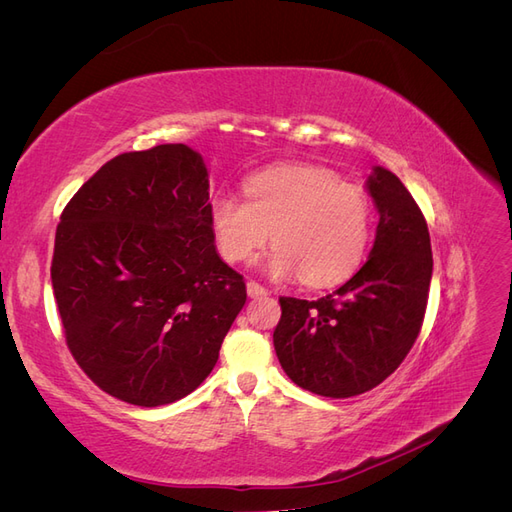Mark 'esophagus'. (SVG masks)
I'll return each instance as SVG.
<instances>
[{
    "instance_id": "obj_1",
    "label": "esophagus",
    "mask_w": 512,
    "mask_h": 512,
    "mask_svg": "<svg viewBox=\"0 0 512 512\" xmlns=\"http://www.w3.org/2000/svg\"><path fill=\"white\" fill-rule=\"evenodd\" d=\"M247 294H250L252 299H256V297H265V294H267V288H262L258 282H247Z\"/></svg>"
}]
</instances>
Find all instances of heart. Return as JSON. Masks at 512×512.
<instances>
[{
    "mask_svg": "<svg viewBox=\"0 0 512 512\" xmlns=\"http://www.w3.org/2000/svg\"><path fill=\"white\" fill-rule=\"evenodd\" d=\"M245 200L215 194L209 226L228 262H243L269 239L267 271L301 275L314 288L333 286L359 267L371 230L367 194L327 168L277 164L243 181Z\"/></svg>",
    "mask_w": 512,
    "mask_h": 512,
    "instance_id": "heart-1",
    "label": "heart"
}]
</instances>
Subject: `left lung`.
<instances>
[{
  "label": "left lung",
  "instance_id": "left-lung-1",
  "mask_svg": "<svg viewBox=\"0 0 512 512\" xmlns=\"http://www.w3.org/2000/svg\"><path fill=\"white\" fill-rule=\"evenodd\" d=\"M365 185L380 215L365 265L318 301L280 297L273 331L286 376L322 397H354L389 378L425 318L433 258L423 213L391 170L374 166Z\"/></svg>",
  "mask_w": 512,
  "mask_h": 512
}]
</instances>
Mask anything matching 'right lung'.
<instances>
[{
  "label": "right lung",
  "instance_id": "add662e5",
  "mask_svg": "<svg viewBox=\"0 0 512 512\" xmlns=\"http://www.w3.org/2000/svg\"><path fill=\"white\" fill-rule=\"evenodd\" d=\"M51 282L104 393L156 408L198 389L247 299L215 250L203 156L177 143L106 162L61 213Z\"/></svg>",
  "mask_w": 512,
  "mask_h": 512
}]
</instances>
